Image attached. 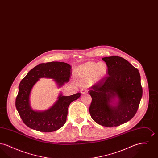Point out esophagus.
<instances>
[{
  "instance_id": "1",
  "label": "esophagus",
  "mask_w": 158,
  "mask_h": 158,
  "mask_svg": "<svg viewBox=\"0 0 158 158\" xmlns=\"http://www.w3.org/2000/svg\"><path fill=\"white\" fill-rule=\"evenodd\" d=\"M87 90H86V89H85V88H82L81 89V93L82 94H86V93H87Z\"/></svg>"
}]
</instances>
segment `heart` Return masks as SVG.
Segmentation results:
<instances>
[{
  "label": "heart",
  "instance_id": "heart-1",
  "mask_svg": "<svg viewBox=\"0 0 158 158\" xmlns=\"http://www.w3.org/2000/svg\"><path fill=\"white\" fill-rule=\"evenodd\" d=\"M107 66L104 63L97 64L89 61L76 68L74 75L79 81L85 82L91 81L94 83H96L103 79L107 73Z\"/></svg>",
  "mask_w": 158,
  "mask_h": 158
}]
</instances>
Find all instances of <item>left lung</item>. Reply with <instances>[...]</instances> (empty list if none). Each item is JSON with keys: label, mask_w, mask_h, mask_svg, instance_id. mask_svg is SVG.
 Here are the masks:
<instances>
[{"label": "left lung", "mask_w": 158, "mask_h": 158, "mask_svg": "<svg viewBox=\"0 0 158 158\" xmlns=\"http://www.w3.org/2000/svg\"><path fill=\"white\" fill-rule=\"evenodd\" d=\"M108 67L105 81L91 87L89 113L102 126H118L130 120L137 113L143 90L137 69L118 56L102 59Z\"/></svg>", "instance_id": "1"}]
</instances>
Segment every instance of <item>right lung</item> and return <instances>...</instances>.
I'll use <instances>...</instances> for the list:
<instances>
[{
    "label": "right lung",
    "mask_w": 158,
    "mask_h": 158,
    "mask_svg": "<svg viewBox=\"0 0 158 158\" xmlns=\"http://www.w3.org/2000/svg\"><path fill=\"white\" fill-rule=\"evenodd\" d=\"M71 66L66 63L52 61L41 63L32 69L19 85L15 105L24 124L28 127L41 132H52L65 124L68 107L70 103L81 97L80 93L70 96L60 92L57 100L50 108L37 111L30 105L31 92L40 78L52 79L59 88L69 81Z\"/></svg>",
    "instance_id": "1"
}]
</instances>
